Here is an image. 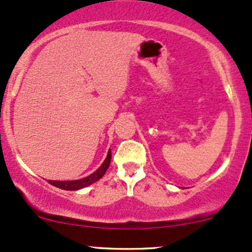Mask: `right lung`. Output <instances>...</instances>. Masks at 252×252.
<instances>
[{
    "label": "right lung",
    "mask_w": 252,
    "mask_h": 252,
    "mask_svg": "<svg viewBox=\"0 0 252 252\" xmlns=\"http://www.w3.org/2000/svg\"><path fill=\"white\" fill-rule=\"evenodd\" d=\"M110 159H112V151H110V149H109L107 158L104 159V162L102 163V166L99 167L96 172L93 173V174L89 175V177L83 178V179H80V180H68V181L49 180V184L56 186V188L62 189V190H67V191H75V190H79V189L86 188V186L91 185V184H94V181L99 180L102 177H103V175L105 174V172H107L108 167H109Z\"/></svg>",
    "instance_id": "obj_1"
}]
</instances>
